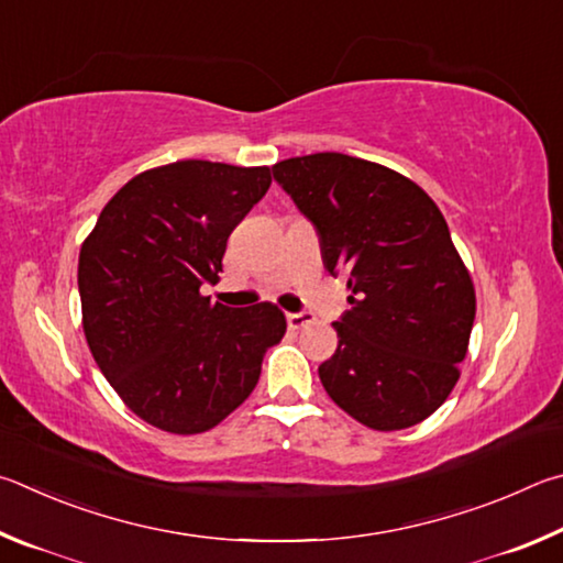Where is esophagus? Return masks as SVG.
<instances>
[{
	"label": "esophagus",
	"instance_id": "1",
	"mask_svg": "<svg viewBox=\"0 0 563 563\" xmlns=\"http://www.w3.org/2000/svg\"><path fill=\"white\" fill-rule=\"evenodd\" d=\"M287 323H289V329H294V331H299V329H303V327H307V323H311V313H309V311H297V313H287Z\"/></svg>",
	"mask_w": 563,
	"mask_h": 563
}]
</instances>
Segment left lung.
Here are the masks:
<instances>
[{"instance_id": "obj_1", "label": "left lung", "mask_w": 563, "mask_h": 563, "mask_svg": "<svg viewBox=\"0 0 563 563\" xmlns=\"http://www.w3.org/2000/svg\"><path fill=\"white\" fill-rule=\"evenodd\" d=\"M272 173L351 289L333 321L339 349L319 366L323 388L373 430L418 426L455 388L475 321L445 217L416 183L363 157H289Z\"/></svg>"}]
</instances>
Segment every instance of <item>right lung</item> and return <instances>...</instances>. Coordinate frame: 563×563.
Instances as JSON below:
<instances>
[{"instance_id":"obj_1","label":"right lung","mask_w":563,"mask_h":563,"mask_svg":"<svg viewBox=\"0 0 563 563\" xmlns=\"http://www.w3.org/2000/svg\"><path fill=\"white\" fill-rule=\"evenodd\" d=\"M272 185L269 167L177 161L135 175L78 254L84 333L137 418L175 435L222 422L250 398L287 319L264 301L202 297L227 240Z\"/></svg>"}]
</instances>
